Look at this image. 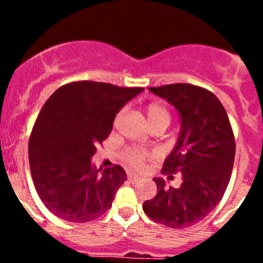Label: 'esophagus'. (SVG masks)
Returning a JSON list of instances; mask_svg holds the SVG:
<instances>
[{
    "instance_id": "1",
    "label": "esophagus",
    "mask_w": 263,
    "mask_h": 263,
    "mask_svg": "<svg viewBox=\"0 0 263 263\" xmlns=\"http://www.w3.org/2000/svg\"><path fill=\"white\" fill-rule=\"evenodd\" d=\"M127 179H129L130 183H136V182H138V180H139L138 176L134 175V174H130V175L127 176Z\"/></svg>"
}]
</instances>
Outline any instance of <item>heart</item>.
<instances>
[{
    "instance_id": "heart-1",
    "label": "heart",
    "mask_w": 263,
    "mask_h": 263,
    "mask_svg": "<svg viewBox=\"0 0 263 263\" xmlns=\"http://www.w3.org/2000/svg\"><path fill=\"white\" fill-rule=\"evenodd\" d=\"M146 118H147L148 125L162 122L164 125H168L170 122V113L164 105L159 103L148 104L146 108ZM153 154L145 152L142 148H129L125 153V159L129 162L134 168H142L145 166V162L152 158Z\"/></svg>"
}]
</instances>
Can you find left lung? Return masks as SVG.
I'll return each instance as SVG.
<instances>
[{
	"instance_id": "left-lung-1",
	"label": "left lung",
	"mask_w": 263,
	"mask_h": 263,
	"mask_svg": "<svg viewBox=\"0 0 263 263\" xmlns=\"http://www.w3.org/2000/svg\"><path fill=\"white\" fill-rule=\"evenodd\" d=\"M178 110L180 132L163 171L182 173L179 188L154 178L158 194L143 203L150 218L170 228H188L212 212L222 199L236 154L233 130L220 100L192 84L148 88Z\"/></svg>"
}]
</instances>
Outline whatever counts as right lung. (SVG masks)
Instances as JSON below:
<instances>
[{"mask_svg": "<svg viewBox=\"0 0 263 263\" xmlns=\"http://www.w3.org/2000/svg\"><path fill=\"white\" fill-rule=\"evenodd\" d=\"M142 90L76 81L46 101L30 136L29 160L36 192L50 212L79 224L110 208L126 173L118 164L101 171L90 159L110 134L116 115Z\"/></svg>", "mask_w": 263, "mask_h": 263, "instance_id": "1", "label": "right lung"}]
</instances>
